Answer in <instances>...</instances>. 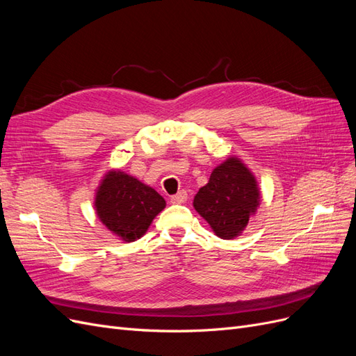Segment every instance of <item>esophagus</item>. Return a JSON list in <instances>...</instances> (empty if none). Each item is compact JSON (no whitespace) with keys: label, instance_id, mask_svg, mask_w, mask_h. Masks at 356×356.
<instances>
[{"label":"esophagus","instance_id":"1","mask_svg":"<svg viewBox=\"0 0 356 356\" xmlns=\"http://www.w3.org/2000/svg\"><path fill=\"white\" fill-rule=\"evenodd\" d=\"M187 200V191L186 190H181L178 191L175 196L170 197V202L172 203H184Z\"/></svg>","mask_w":356,"mask_h":356}]
</instances>
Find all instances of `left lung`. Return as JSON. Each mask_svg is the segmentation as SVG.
<instances>
[{
  "label": "left lung",
  "mask_w": 356,
  "mask_h": 356,
  "mask_svg": "<svg viewBox=\"0 0 356 356\" xmlns=\"http://www.w3.org/2000/svg\"><path fill=\"white\" fill-rule=\"evenodd\" d=\"M260 190L252 172L238 157H229L211 174L193 200L200 217L221 239L239 236L260 207Z\"/></svg>",
  "instance_id": "obj_1"
}]
</instances>
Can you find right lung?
<instances>
[{"label": "right lung", "instance_id": "1", "mask_svg": "<svg viewBox=\"0 0 356 356\" xmlns=\"http://www.w3.org/2000/svg\"><path fill=\"white\" fill-rule=\"evenodd\" d=\"M165 207V199L154 188L122 170L105 174L95 196L99 221L123 242L143 238Z\"/></svg>", "mask_w": 356, "mask_h": 356}]
</instances>
